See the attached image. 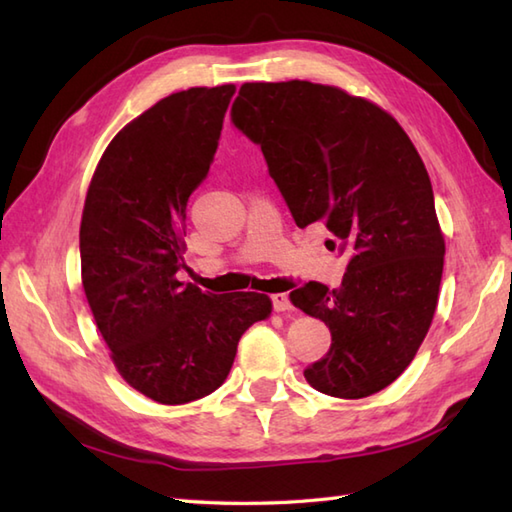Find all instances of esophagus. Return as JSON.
Segmentation results:
<instances>
[{"label": "esophagus", "instance_id": "obj_1", "mask_svg": "<svg viewBox=\"0 0 512 512\" xmlns=\"http://www.w3.org/2000/svg\"><path fill=\"white\" fill-rule=\"evenodd\" d=\"M270 301H273V308H275L277 312H286V310H290V308H292V306H290V299H288L286 292H277V295L270 297Z\"/></svg>", "mask_w": 512, "mask_h": 512}]
</instances>
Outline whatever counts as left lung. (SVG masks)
Returning <instances> with one entry per match:
<instances>
[{"instance_id": "obj_1", "label": "left lung", "mask_w": 512, "mask_h": 512, "mask_svg": "<svg viewBox=\"0 0 512 512\" xmlns=\"http://www.w3.org/2000/svg\"><path fill=\"white\" fill-rule=\"evenodd\" d=\"M231 123L262 147L299 228L323 222L347 257L339 288L308 281L292 306L325 321L328 354L308 383L365 398L405 372L438 306L444 239L429 173L374 103L310 81L244 83Z\"/></svg>"}]
</instances>
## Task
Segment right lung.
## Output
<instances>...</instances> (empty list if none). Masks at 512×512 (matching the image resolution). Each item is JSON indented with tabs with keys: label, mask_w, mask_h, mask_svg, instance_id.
<instances>
[{
	"label": "right lung",
	"mask_w": 512,
	"mask_h": 512,
	"mask_svg": "<svg viewBox=\"0 0 512 512\" xmlns=\"http://www.w3.org/2000/svg\"><path fill=\"white\" fill-rule=\"evenodd\" d=\"M235 85L149 107L107 145L81 220L85 297L129 385L162 405L209 396L237 343L270 314L257 292L211 295L178 281L189 195L209 176Z\"/></svg>",
	"instance_id": "1"
}]
</instances>
